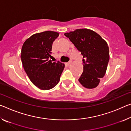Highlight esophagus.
I'll return each mask as SVG.
<instances>
[{
  "label": "esophagus",
  "mask_w": 131,
  "mask_h": 131,
  "mask_svg": "<svg viewBox=\"0 0 131 131\" xmlns=\"http://www.w3.org/2000/svg\"><path fill=\"white\" fill-rule=\"evenodd\" d=\"M71 63H72V61H69V62H68V63H66V65H69Z\"/></svg>",
  "instance_id": "obj_1"
}]
</instances>
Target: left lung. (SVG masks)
<instances>
[{
	"label": "left lung",
	"instance_id": "1",
	"mask_svg": "<svg viewBox=\"0 0 131 131\" xmlns=\"http://www.w3.org/2000/svg\"><path fill=\"white\" fill-rule=\"evenodd\" d=\"M64 35L83 55V72L79 79L84 88L92 89L98 86L104 76L110 59L109 48L104 39L90 29H77Z\"/></svg>",
	"mask_w": 131,
	"mask_h": 131
}]
</instances>
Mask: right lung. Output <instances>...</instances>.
I'll return each mask as SVG.
<instances>
[{"mask_svg": "<svg viewBox=\"0 0 131 131\" xmlns=\"http://www.w3.org/2000/svg\"><path fill=\"white\" fill-rule=\"evenodd\" d=\"M59 33L46 31L33 34L22 46L21 59L25 72L33 84L41 90L52 89L59 83L65 64L52 62L53 42Z\"/></svg>", "mask_w": 131, "mask_h": 131, "instance_id": "right-lung-1", "label": "right lung"}]
</instances>
